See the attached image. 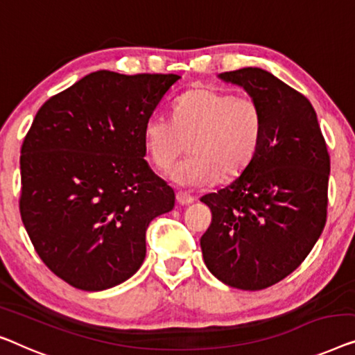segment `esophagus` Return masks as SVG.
<instances>
[{"label":"esophagus","instance_id":"34e87169","mask_svg":"<svg viewBox=\"0 0 355 355\" xmlns=\"http://www.w3.org/2000/svg\"><path fill=\"white\" fill-rule=\"evenodd\" d=\"M176 200H178V203L179 205H190V203H193V197L192 195H189L187 192H182V190H179V192H176Z\"/></svg>","mask_w":355,"mask_h":355}]
</instances>
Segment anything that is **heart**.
Here are the masks:
<instances>
[{
    "label": "heart",
    "mask_w": 355,
    "mask_h": 355,
    "mask_svg": "<svg viewBox=\"0 0 355 355\" xmlns=\"http://www.w3.org/2000/svg\"><path fill=\"white\" fill-rule=\"evenodd\" d=\"M264 136L263 109L248 96L218 88H197L173 107V120L152 116L144 126V142L157 168L168 171L186 152L192 153L173 169L182 186H205L235 178L254 160Z\"/></svg>",
    "instance_id": "heart-1"
}]
</instances>
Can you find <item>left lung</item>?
<instances>
[{
	"mask_svg": "<svg viewBox=\"0 0 355 355\" xmlns=\"http://www.w3.org/2000/svg\"><path fill=\"white\" fill-rule=\"evenodd\" d=\"M219 76L258 101L264 136L230 186L200 198L211 209L200 246L223 284L264 290L306 259L325 227L330 155L314 107L301 92L256 67Z\"/></svg>",
	"mask_w": 355,
	"mask_h": 355,
	"instance_id": "8db88e82",
	"label": "left lung"
}]
</instances>
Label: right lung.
I'll return each instance as SVG.
<instances>
[{
	"label": "right lung",
	"mask_w": 355,
	"mask_h": 355,
	"mask_svg": "<svg viewBox=\"0 0 355 355\" xmlns=\"http://www.w3.org/2000/svg\"><path fill=\"white\" fill-rule=\"evenodd\" d=\"M178 75L99 70L44 102L20 148V218L41 261L101 291L135 275L174 192L148 168L144 126Z\"/></svg>",
	"instance_id": "add662e5"
}]
</instances>
